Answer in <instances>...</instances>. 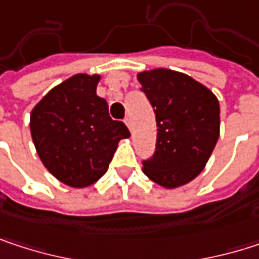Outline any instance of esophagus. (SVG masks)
<instances>
[{"mask_svg":"<svg viewBox=\"0 0 259 259\" xmlns=\"http://www.w3.org/2000/svg\"><path fill=\"white\" fill-rule=\"evenodd\" d=\"M124 123H126V126L129 127V130H132V120H130L129 117H127V118L124 120Z\"/></svg>","mask_w":259,"mask_h":259,"instance_id":"1","label":"esophagus"}]
</instances>
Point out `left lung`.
Masks as SVG:
<instances>
[{"label": "left lung", "instance_id": "8db88e82", "mask_svg": "<svg viewBox=\"0 0 259 259\" xmlns=\"http://www.w3.org/2000/svg\"><path fill=\"white\" fill-rule=\"evenodd\" d=\"M138 80L157 123L156 151L142 171L162 187L184 186L201 174L216 147L219 100L205 85L169 69L141 72Z\"/></svg>", "mask_w": 259, "mask_h": 259}]
</instances>
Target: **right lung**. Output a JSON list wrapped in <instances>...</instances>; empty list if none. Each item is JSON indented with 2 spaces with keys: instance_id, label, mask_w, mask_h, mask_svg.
<instances>
[{
  "instance_id": "add662e5",
  "label": "right lung",
  "mask_w": 259,
  "mask_h": 259,
  "mask_svg": "<svg viewBox=\"0 0 259 259\" xmlns=\"http://www.w3.org/2000/svg\"><path fill=\"white\" fill-rule=\"evenodd\" d=\"M100 75L78 73L54 87L31 111L29 130L45 168L61 183L82 189L103 177L118 142L130 132L114 121L96 94Z\"/></svg>"
}]
</instances>
